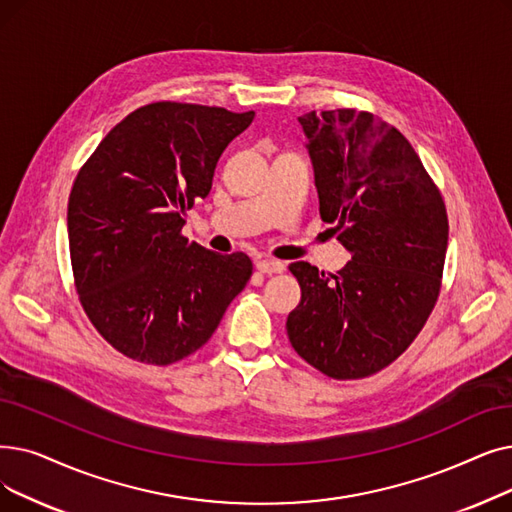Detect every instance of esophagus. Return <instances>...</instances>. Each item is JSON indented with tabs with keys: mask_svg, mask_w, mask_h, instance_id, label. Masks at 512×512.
Instances as JSON below:
<instances>
[{
	"mask_svg": "<svg viewBox=\"0 0 512 512\" xmlns=\"http://www.w3.org/2000/svg\"><path fill=\"white\" fill-rule=\"evenodd\" d=\"M257 270L261 274H282L286 270V265L276 259H261L257 261Z\"/></svg>",
	"mask_w": 512,
	"mask_h": 512,
	"instance_id": "1",
	"label": "esophagus"
}]
</instances>
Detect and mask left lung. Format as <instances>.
Returning a JSON list of instances; mask_svg holds the SVG:
<instances>
[{"mask_svg":"<svg viewBox=\"0 0 512 512\" xmlns=\"http://www.w3.org/2000/svg\"><path fill=\"white\" fill-rule=\"evenodd\" d=\"M320 215L351 253L337 274L288 265L301 303L288 339L337 381L366 379L402 355L437 303L448 249L446 205L410 142L366 110L299 117Z\"/></svg>","mask_w":512,"mask_h":512,"instance_id":"left-lung-1","label":"left lung"}]
</instances>
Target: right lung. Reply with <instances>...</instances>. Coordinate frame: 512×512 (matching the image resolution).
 Wrapping results in <instances>:
<instances>
[{"label":"right lung","mask_w":512,"mask_h":512,"mask_svg":"<svg viewBox=\"0 0 512 512\" xmlns=\"http://www.w3.org/2000/svg\"><path fill=\"white\" fill-rule=\"evenodd\" d=\"M255 113L152 102L106 133L69 196L81 307L125 358L169 366L201 349L253 274L244 253L190 242L186 211L205 198L226 146Z\"/></svg>","instance_id":"right-lung-1"}]
</instances>
